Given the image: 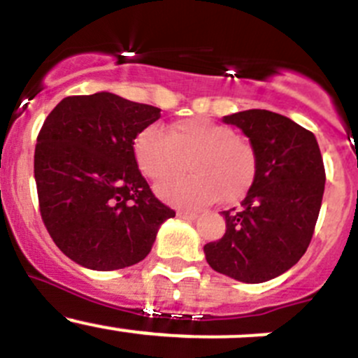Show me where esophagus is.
Segmentation results:
<instances>
[{
    "instance_id": "obj_1",
    "label": "esophagus",
    "mask_w": 358,
    "mask_h": 358,
    "mask_svg": "<svg viewBox=\"0 0 358 358\" xmlns=\"http://www.w3.org/2000/svg\"><path fill=\"white\" fill-rule=\"evenodd\" d=\"M176 215H178V218H183V220H196L197 218L196 211H185V209H180Z\"/></svg>"
}]
</instances>
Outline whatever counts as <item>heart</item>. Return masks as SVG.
I'll use <instances>...</instances> for the list:
<instances>
[{"label":"heart","mask_w":358,"mask_h":358,"mask_svg":"<svg viewBox=\"0 0 358 358\" xmlns=\"http://www.w3.org/2000/svg\"><path fill=\"white\" fill-rule=\"evenodd\" d=\"M133 156L140 171L154 182L189 168L192 175L157 185L164 201L185 208L209 202H237L251 190L258 175V152L236 129L208 117L173 122L168 133L156 124L143 128L133 140Z\"/></svg>","instance_id":"1"}]
</instances>
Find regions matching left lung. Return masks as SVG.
Here are the masks:
<instances>
[{"instance_id":"8db88e82","label":"left lung","mask_w":358,"mask_h":358,"mask_svg":"<svg viewBox=\"0 0 358 358\" xmlns=\"http://www.w3.org/2000/svg\"><path fill=\"white\" fill-rule=\"evenodd\" d=\"M258 152V175L239 209L223 211L227 232L204 246L213 270L258 284L299 262L322 204L326 169L312 131L286 115L251 109L225 115Z\"/></svg>"}]
</instances>
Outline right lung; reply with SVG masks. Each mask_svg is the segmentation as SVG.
<instances>
[{"mask_svg":"<svg viewBox=\"0 0 358 358\" xmlns=\"http://www.w3.org/2000/svg\"><path fill=\"white\" fill-rule=\"evenodd\" d=\"M161 109L114 93L72 95L48 114L34 150L39 213L53 243L92 270L142 262L162 222V204L140 173L135 136Z\"/></svg>","mask_w":358,"mask_h":358,"instance_id":"add662e5","label":"right lung"}]
</instances>
